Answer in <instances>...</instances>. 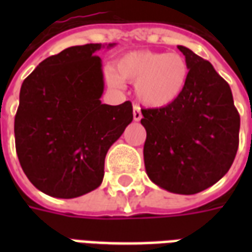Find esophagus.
<instances>
[{"mask_svg": "<svg viewBox=\"0 0 252 252\" xmlns=\"http://www.w3.org/2000/svg\"><path fill=\"white\" fill-rule=\"evenodd\" d=\"M142 112H140V108L137 106V105H135L133 106V120L135 121H140L142 120Z\"/></svg>", "mask_w": 252, "mask_h": 252, "instance_id": "esophagus-1", "label": "esophagus"}]
</instances>
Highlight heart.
I'll return each mask as SVG.
<instances>
[{"label":"heart","mask_w":252,"mask_h":252,"mask_svg":"<svg viewBox=\"0 0 252 252\" xmlns=\"http://www.w3.org/2000/svg\"><path fill=\"white\" fill-rule=\"evenodd\" d=\"M109 83L121 88L123 82L135 83L137 99L150 108H163L180 97L188 82L189 66L178 54L153 51L128 52L116 62Z\"/></svg>","instance_id":"heart-1"}]
</instances>
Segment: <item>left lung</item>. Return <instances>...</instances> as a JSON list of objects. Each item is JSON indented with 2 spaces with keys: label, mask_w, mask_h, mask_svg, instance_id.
Wrapping results in <instances>:
<instances>
[{
  "label": "left lung",
  "mask_w": 252,
  "mask_h": 252,
  "mask_svg": "<svg viewBox=\"0 0 252 252\" xmlns=\"http://www.w3.org/2000/svg\"><path fill=\"white\" fill-rule=\"evenodd\" d=\"M189 66L173 104L142 109L144 166L150 180L177 194H195L221 180L239 147L240 116L231 88L211 63L178 46Z\"/></svg>",
  "instance_id": "1"
}]
</instances>
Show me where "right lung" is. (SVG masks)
Returning <instances> with one entry per match:
<instances>
[{"instance_id": "add662e5", "label": "right lung", "mask_w": 252, "mask_h": 252, "mask_svg": "<svg viewBox=\"0 0 252 252\" xmlns=\"http://www.w3.org/2000/svg\"><path fill=\"white\" fill-rule=\"evenodd\" d=\"M104 47H68L44 59L21 85L16 151L32 185L51 197L75 198L97 189L108 150L133 119L129 101L101 102L104 74L95 52Z\"/></svg>"}]
</instances>
